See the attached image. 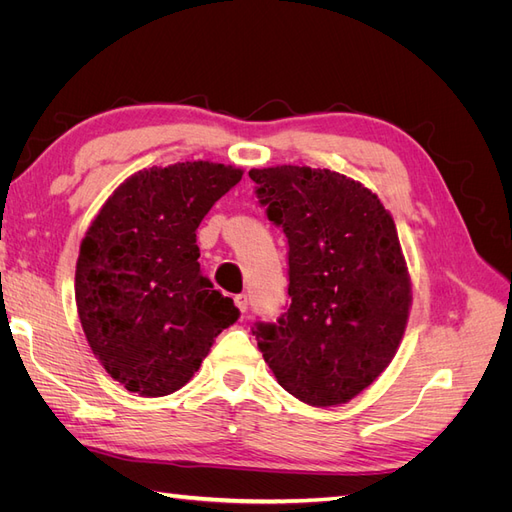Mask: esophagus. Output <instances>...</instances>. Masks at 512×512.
<instances>
[{
	"instance_id": "34e87169",
	"label": "esophagus",
	"mask_w": 512,
	"mask_h": 512,
	"mask_svg": "<svg viewBox=\"0 0 512 512\" xmlns=\"http://www.w3.org/2000/svg\"><path fill=\"white\" fill-rule=\"evenodd\" d=\"M235 305L239 307V312H247V305H250V299H247V294H237V297H235Z\"/></svg>"
}]
</instances>
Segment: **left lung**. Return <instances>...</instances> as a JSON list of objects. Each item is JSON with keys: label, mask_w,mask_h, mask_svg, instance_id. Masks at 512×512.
<instances>
[{"label": "left lung", "mask_w": 512, "mask_h": 512, "mask_svg": "<svg viewBox=\"0 0 512 512\" xmlns=\"http://www.w3.org/2000/svg\"><path fill=\"white\" fill-rule=\"evenodd\" d=\"M258 205L288 239L290 303L254 322L277 382L309 406H337L397 352L410 280L393 218L376 194L327 168H254Z\"/></svg>", "instance_id": "8db88e82"}]
</instances>
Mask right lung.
Segmentation results:
<instances>
[{"label":"right lung","mask_w":512,"mask_h":512,"mask_svg":"<svg viewBox=\"0 0 512 512\" xmlns=\"http://www.w3.org/2000/svg\"><path fill=\"white\" fill-rule=\"evenodd\" d=\"M241 175L213 162L141 170L91 222L76 262V307L91 350L128 391L175 393L237 322L232 299L200 273L196 228Z\"/></svg>","instance_id":"1"}]
</instances>
